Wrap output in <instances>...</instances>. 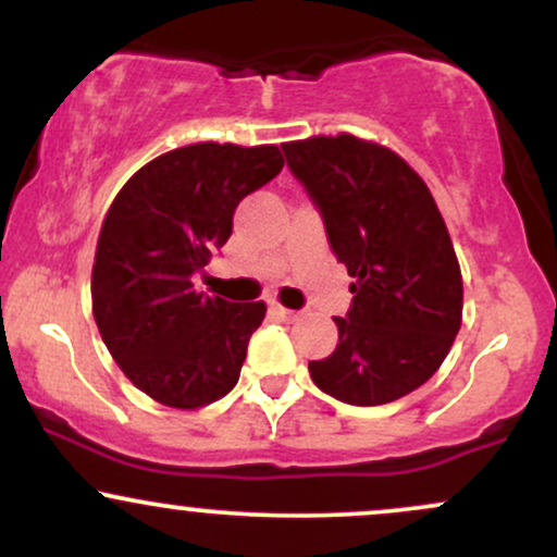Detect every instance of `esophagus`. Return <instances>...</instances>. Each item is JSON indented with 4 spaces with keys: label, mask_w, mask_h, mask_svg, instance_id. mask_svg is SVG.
<instances>
[{
    "label": "esophagus",
    "mask_w": 557,
    "mask_h": 557,
    "mask_svg": "<svg viewBox=\"0 0 557 557\" xmlns=\"http://www.w3.org/2000/svg\"><path fill=\"white\" fill-rule=\"evenodd\" d=\"M272 314L280 319V322H298L300 317V311H293V309H283V306H272Z\"/></svg>",
    "instance_id": "esophagus-1"
}]
</instances>
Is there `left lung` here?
<instances>
[{
    "mask_svg": "<svg viewBox=\"0 0 557 557\" xmlns=\"http://www.w3.org/2000/svg\"><path fill=\"white\" fill-rule=\"evenodd\" d=\"M283 151L354 277L337 348L309 361L311 380L350 406L413 393L445 361L463 314L461 267L430 188L395 151L348 133Z\"/></svg>",
    "mask_w": 557,
    "mask_h": 557,
    "instance_id": "obj_1",
    "label": "left lung"
}]
</instances>
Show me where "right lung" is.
I'll list each match as a JSON object with an SVG mask.
<instances>
[{
	"label": "right lung",
	"instance_id": "right-lung-1",
	"mask_svg": "<svg viewBox=\"0 0 557 557\" xmlns=\"http://www.w3.org/2000/svg\"><path fill=\"white\" fill-rule=\"evenodd\" d=\"M277 146L194 144L123 185L96 243L94 319L127 380L170 408L235 387L267 306L198 293L190 277L233 233L238 203L283 170Z\"/></svg>",
	"mask_w": 557,
	"mask_h": 557
}]
</instances>
